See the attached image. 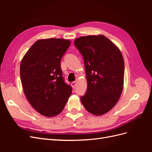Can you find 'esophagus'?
Listing matches in <instances>:
<instances>
[{
    "mask_svg": "<svg viewBox=\"0 0 152 152\" xmlns=\"http://www.w3.org/2000/svg\"><path fill=\"white\" fill-rule=\"evenodd\" d=\"M76 84H77V82H72V84H71V86L72 87V88L74 89L75 87V86H76Z\"/></svg>",
    "mask_w": 152,
    "mask_h": 152,
    "instance_id": "esophagus-1",
    "label": "esophagus"
}]
</instances>
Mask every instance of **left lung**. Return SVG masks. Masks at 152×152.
<instances>
[{
	"mask_svg": "<svg viewBox=\"0 0 152 152\" xmlns=\"http://www.w3.org/2000/svg\"><path fill=\"white\" fill-rule=\"evenodd\" d=\"M75 46L83 56L87 89L81 96L89 113L102 115L116 104L124 86V61L119 49L104 35L77 38Z\"/></svg>",
	"mask_w": 152,
	"mask_h": 152,
	"instance_id": "obj_1",
	"label": "left lung"
}]
</instances>
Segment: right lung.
<instances>
[{
	"instance_id": "obj_1",
	"label": "right lung",
	"mask_w": 152,
	"mask_h": 152,
	"mask_svg": "<svg viewBox=\"0 0 152 152\" xmlns=\"http://www.w3.org/2000/svg\"><path fill=\"white\" fill-rule=\"evenodd\" d=\"M70 44L63 39L38 40L21 60L24 93L32 107L44 116L60 113L72 94V88L64 80L60 64Z\"/></svg>"
}]
</instances>
